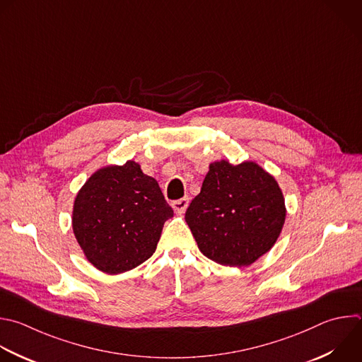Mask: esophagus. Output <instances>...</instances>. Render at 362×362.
<instances>
[{"mask_svg": "<svg viewBox=\"0 0 362 362\" xmlns=\"http://www.w3.org/2000/svg\"><path fill=\"white\" fill-rule=\"evenodd\" d=\"M187 206H189V197H182V199L175 200V202L172 203L173 210L177 211V213H183V211L187 209Z\"/></svg>", "mask_w": 362, "mask_h": 362, "instance_id": "34e87169", "label": "esophagus"}]
</instances>
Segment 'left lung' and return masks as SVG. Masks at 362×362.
I'll list each match as a JSON object with an SVG mask.
<instances>
[{
    "instance_id": "obj_1",
    "label": "left lung",
    "mask_w": 362,
    "mask_h": 362,
    "mask_svg": "<svg viewBox=\"0 0 362 362\" xmlns=\"http://www.w3.org/2000/svg\"><path fill=\"white\" fill-rule=\"evenodd\" d=\"M200 252L223 266H250L279 238L286 206L276 179L255 162H214L186 210Z\"/></svg>"
}]
</instances>
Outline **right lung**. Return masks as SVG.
Returning <instances> with one entry per match:
<instances>
[{
  "label": "right lung",
  "instance_id": "obj_1",
  "mask_svg": "<svg viewBox=\"0 0 362 362\" xmlns=\"http://www.w3.org/2000/svg\"><path fill=\"white\" fill-rule=\"evenodd\" d=\"M172 216L158 182L129 160L88 179L75 199L72 227L86 259L100 272L117 274L155 253Z\"/></svg>",
  "mask_w": 362,
  "mask_h": 362
}]
</instances>
